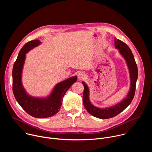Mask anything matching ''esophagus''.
Listing matches in <instances>:
<instances>
[{
    "instance_id": "esophagus-1",
    "label": "esophagus",
    "mask_w": 152,
    "mask_h": 152,
    "mask_svg": "<svg viewBox=\"0 0 152 152\" xmlns=\"http://www.w3.org/2000/svg\"><path fill=\"white\" fill-rule=\"evenodd\" d=\"M85 77V75L83 73H80L79 74H78V78L80 80L83 79Z\"/></svg>"
}]
</instances>
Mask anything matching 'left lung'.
Returning <instances> with one entry per match:
<instances>
[{
	"instance_id": "obj_1",
	"label": "left lung",
	"mask_w": 152,
	"mask_h": 152,
	"mask_svg": "<svg viewBox=\"0 0 152 152\" xmlns=\"http://www.w3.org/2000/svg\"><path fill=\"white\" fill-rule=\"evenodd\" d=\"M114 44L115 48L119 50L120 53L125 59L129 70L130 77H131V88L126 97L115 106L104 108V109H100L91 103L89 100L88 87L84 82H82V84L84 86L83 103L85 109L93 116L102 119L113 118L121 113L131 103L135 93L136 83L138 78V68L134 56L131 50L126 43L122 41L115 38Z\"/></svg>"
}]
</instances>
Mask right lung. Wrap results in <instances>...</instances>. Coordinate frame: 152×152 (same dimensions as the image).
<instances>
[{"label": "right lung", "mask_w": 152, "mask_h": 152, "mask_svg": "<svg viewBox=\"0 0 152 152\" xmlns=\"http://www.w3.org/2000/svg\"><path fill=\"white\" fill-rule=\"evenodd\" d=\"M40 43L38 39L30 41L20 50L12 69V91L17 102L28 114L35 118H43L52 117L58 113L65 93L76 82L77 77H72L58 83L47 98L39 99L29 96L21 83V72L26 53Z\"/></svg>", "instance_id": "right-lung-1"}]
</instances>
